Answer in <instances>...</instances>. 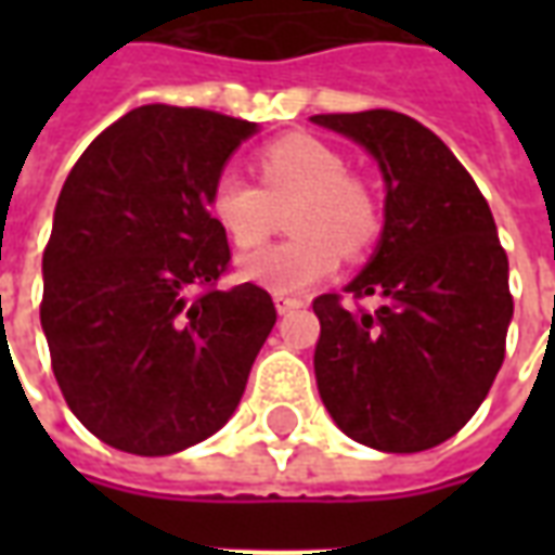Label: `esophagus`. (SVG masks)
Wrapping results in <instances>:
<instances>
[{
	"mask_svg": "<svg viewBox=\"0 0 555 555\" xmlns=\"http://www.w3.org/2000/svg\"><path fill=\"white\" fill-rule=\"evenodd\" d=\"M273 300H276L279 314L291 312V309H300V306H302L300 297H288V294H276V297H273Z\"/></svg>",
	"mask_w": 555,
	"mask_h": 555,
	"instance_id": "obj_1",
	"label": "esophagus"
}]
</instances>
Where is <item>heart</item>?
Here are the masks:
<instances>
[{"mask_svg":"<svg viewBox=\"0 0 555 555\" xmlns=\"http://www.w3.org/2000/svg\"><path fill=\"white\" fill-rule=\"evenodd\" d=\"M258 186L219 175L207 210L237 249H255L288 210L291 241L246 255L241 276L276 294H300L338 267V255H362L384 231L374 186L348 171V159L321 139L291 133L255 154Z\"/></svg>","mask_w":555,"mask_h":555,"instance_id":"heart-1","label":"heart"}]
</instances>
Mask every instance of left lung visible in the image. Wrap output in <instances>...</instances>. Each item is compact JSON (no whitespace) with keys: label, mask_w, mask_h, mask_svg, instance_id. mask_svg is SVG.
<instances>
[{"label":"left lung","mask_w":555,"mask_h":555,"mask_svg":"<svg viewBox=\"0 0 555 555\" xmlns=\"http://www.w3.org/2000/svg\"><path fill=\"white\" fill-rule=\"evenodd\" d=\"M360 142L384 171L380 246L341 294L312 302L318 392L348 437L380 452H425L473 418L505 360L514 314L508 255L469 171L437 133L392 109L312 115Z\"/></svg>","instance_id":"obj_1"}]
</instances>
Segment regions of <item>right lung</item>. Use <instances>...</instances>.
<instances>
[{"label": "right lung", "mask_w": 555, "mask_h": 555, "mask_svg": "<svg viewBox=\"0 0 555 555\" xmlns=\"http://www.w3.org/2000/svg\"><path fill=\"white\" fill-rule=\"evenodd\" d=\"M253 133L243 118L147 103L106 127L62 186L41 326L67 408L113 449L159 457L207 440L276 324L264 288H217L231 249L207 198Z\"/></svg>", "instance_id": "add662e5"}]
</instances>
